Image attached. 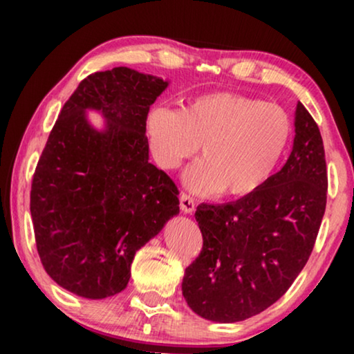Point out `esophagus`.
Segmentation results:
<instances>
[{"label":"esophagus","instance_id":"34e87169","mask_svg":"<svg viewBox=\"0 0 354 354\" xmlns=\"http://www.w3.org/2000/svg\"><path fill=\"white\" fill-rule=\"evenodd\" d=\"M180 209L183 214H192L195 211V200L187 193H182L180 195Z\"/></svg>","mask_w":354,"mask_h":354}]
</instances>
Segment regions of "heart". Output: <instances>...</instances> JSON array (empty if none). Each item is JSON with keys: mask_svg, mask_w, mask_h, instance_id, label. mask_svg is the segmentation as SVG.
Masks as SVG:
<instances>
[{"mask_svg": "<svg viewBox=\"0 0 354 354\" xmlns=\"http://www.w3.org/2000/svg\"><path fill=\"white\" fill-rule=\"evenodd\" d=\"M154 162L176 171L201 151L188 172L198 192L245 196L268 180L287 148L292 122L287 111L239 93H207L182 111L154 106L145 120Z\"/></svg>", "mask_w": 354, "mask_h": 354, "instance_id": "obj_1", "label": "heart"}]
</instances>
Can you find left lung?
Masks as SVG:
<instances>
[{
    "label": "left lung",
    "mask_w": 354,
    "mask_h": 354,
    "mask_svg": "<svg viewBox=\"0 0 354 354\" xmlns=\"http://www.w3.org/2000/svg\"><path fill=\"white\" fill-rule=\"evenodd\" d=\"M326 203L322 137L298 103L283 167L240 200L196 207L203 250L182 282L192 311L207 321L239 322L277 301L311 256Z\"/></svg>",
    "instance_id": "1"
}]
</instances>
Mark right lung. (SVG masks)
<instances>
[{
  "label": "right lung",
  "mask_w": 354,
  "mask_h": 354,
  "mask_svg": "<svg viewBox=\"0 0 354 354\" xmlns=\"http://www.w3.org/2000/svg\"><path fill=\"white\" fill-rule=\"evenodd\" d=\"M169 82L129 67L95 72L66 101L38 159L30 192L37 250L67 292H122L133 256L178 214V190L148 162L145 120ZM98 110L105 129L86 119Z\"/></svg>",
  "instance_id": "1"
}]
</instances>
